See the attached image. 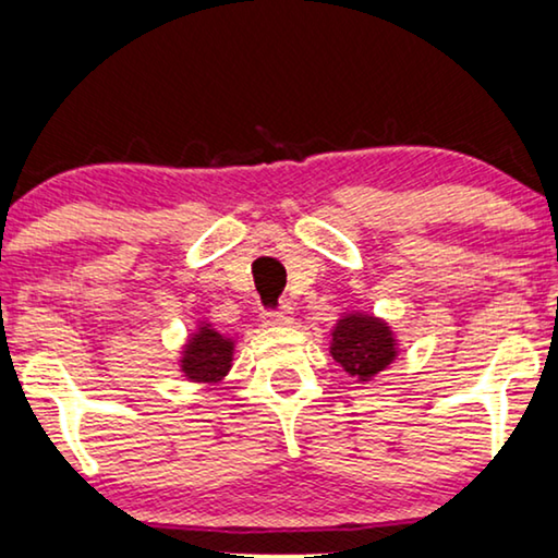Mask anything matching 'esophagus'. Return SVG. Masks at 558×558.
Returning <instances> with one entry per match:
<instances>
[{
	"mask_svg": "<svg viewBox=\"0 0 558 558\" xmlns=\"http://www.w3.org/2000/svg\"><path fill=\"white\" fill-rule=\"evenodd\" d=\"M292 323H294V312H292V307H289V304H281L279 310L266 312V325L287 327V325H292Z\"/></svg>",
	"mask_w": 558,
	"mask_h": 558,
	"instance_id": "1",
	"label": "esophagus"
}]
</instances>
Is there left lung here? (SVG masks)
<instances>
[{
	"mask_svg": "<svg viewBox=\"0 0 558 558\" xmlns=\"http://www.w3.org/2000/svg\"><path fill=\"white\" fill-rule=\"evenodd\" d=\"M330 335L335 363H340L342 371L357 380H373L399 355V340L386 319L363 312L342 315Z\"/></svg>",
	"mask_w": 558,
	"mask_h": 558,
	"instance_id": "8db88e82",
	"label": "left lung"
}]
</instances>
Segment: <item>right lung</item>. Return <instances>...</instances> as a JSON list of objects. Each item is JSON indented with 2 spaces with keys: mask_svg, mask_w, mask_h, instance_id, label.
<instances>
[{
  "mask_svg": "<svg viewBox=\"0 0 558 558\" xmlns=\"http://www.w3.org/2000/svg\"><path fill=\"white\" fill-rule=\"evenodd\" d=\"M235 340L226 338L210 323H201L197 330L190 335L180 353L182 376L193 384L216 386L228 376L233 365Z\"/></svg>",
  "mask_w": 558,
  "mask_h": 558,
  "instance_id": "right-lung-1",
  "label": "right lung"
}]
</instances>
